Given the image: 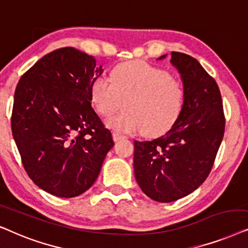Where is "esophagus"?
<instances>
[{"label":"esophagus","mask_w":248,"mask_h":248,"mask_svg":"<svg viewBox=\"0 0 248 248\" xmlns=\"http://www.w3.org/2000/svg\"><path fill=\"white\" fill-rule=\"evenodd\" d=\"M112 136H113V140L114 141H118V140H122V138H124V136H122V135L118 134V133H113V135H112Z\"/></svg>","instance_id":"1"}]
</instances>
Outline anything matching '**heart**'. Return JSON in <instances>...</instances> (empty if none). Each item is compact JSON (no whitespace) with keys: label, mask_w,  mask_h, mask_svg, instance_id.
<instances>
[{"label":"heart","mask_w":248,"mask_h":248,"mask_svg":"<svg viewBox=\"0 0 248 248\" xmlns=\"http://www.w3.org/2000/svg\"><path fill=\"white\" fill-rule=\"evenodd\" d=\"M111 79H93L91 100L101 115L112 114L124 100V110L107 120L112 129L154 137L179 119L186 98L184 82L164 69L145 61L124 62L111 71Z\"/></svg>","instance_id":"1"}]
</instances>
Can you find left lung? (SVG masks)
Returning a JSON list of instances; mask_svg holds the SVG:
<instances>
[{
  "label": "left lung",
  "instance_id": "8db88e82",
  "mask_svg": "<svg viewBox=\"0 0 248 248\" xmlns=\"http://www.w3.org/2000/svg\"><path fill=\"white\" fill-rule=\"evenodd\" d=\"M171 63L181 75L186 91L183 112L164 136L134 141L137 183L148 197L161 203L183 199L205 181L226 127L222 98L214 78L185 53H171Z\"/></svg>",
  "mask_w": 248,
  "mask_h": 248
}]
</instances>
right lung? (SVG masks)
Returning <instances> with one entry per match:
<instances>
[{"mask_svg":"<svg viewBox=\"0 0 248 248\" xmlns=\"http://www.w3.org/2000/svg\"><path fill=\"white\" fill-rule=\"evenodd\" d=\"M101 74L94 57L62 47L39 59L16 85L13 138L29 178L52 195L85 193L113 147L91 104V84Z\"/></svg>","mask_w":248,"mask_h":248,"instance_id":"add662e5","label":"right lung"}]
</instances>
